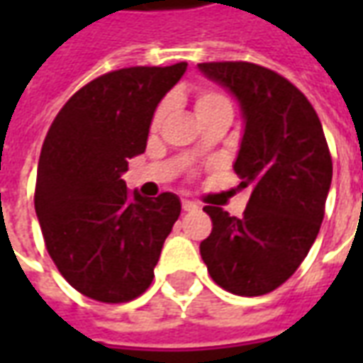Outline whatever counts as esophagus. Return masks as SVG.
Masks as SVG:
<instances>
[{"label": "esophagus", "mask_w": 363, "mask_h": 363, "mask_svg": "<svg viewBox=\"0 0 363 363\" xmlns=\"http://www.w3.org/2000/svg\"><path fill=\"white\" fill-rule=\"evenodd\" d=\"M182 210H184V212H196L198 204L196 202H192V200H182Z\"/></svg>", "instance_id": "esophagus-1"}]
</instances>
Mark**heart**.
Masks as SVG:
<instances>
[{
  "label": "heart",
  "mask_w": 363,
  "mask_h": 363,
  "mask_svg": "<svg viewBox=\"0 0 363 363\" xmlns=\"http://www.w3.org/2000/svg\"><path fill=\"white\" fill-rule=\"evenodd\" d=\"M223 108H231L229 106V101L225 96L221 95L220 91L213 89H200L194 96V111H196V116H206V114H212V112L223 111ZM167 111H169V103H161L159 108L153 114V126H159L161 120L165 118Z\"/></svg>",
  "instance_id": "heart-1"
}]
</instances>
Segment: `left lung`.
Instances as JSON below:
<instances>
[{
  "label": "left lung",
  "instance_id": "1",
  "mask_svg": "<svg viewBox=\"0 0 363 363\" xmlns=\"http://www.w3.org/2000/svg\"><path fill=\"white\" fill-rule=\"evenodd\" d=\"M198 69L235 96L243 118L233 171L251 186L243 218L206 206L212 233L200 255L212 280L237 296L272 291L303 262L317 239L333 161L317 112L296 85L249 62Z\"/></svg>",
  "mask_w": 363,
  "mask_h": 363
}]
</instances>
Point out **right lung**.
I'll return each mask as SVG.
<instances>
[{
    "label": "right lung",
    "mask_w": 363,
    "mask_h": 363,
    "mask_svg": "<svg viewBox=\"0 0 363 363\" xmlns=\"http://www.w3.org/2000/svg\"><path fill=\"white\" fill-rule=\"evenodd\" d=\"M186 72L126 67L75 93L43 143L35 210L48 255L83 296L124 303L150 288L181 200L128 192V159L145 151L161 99Z\"/></svg>",
    "instance_id": "1"
}]
</instances>
